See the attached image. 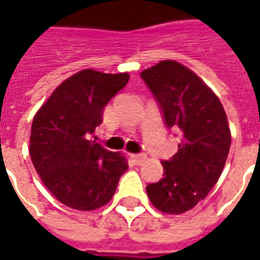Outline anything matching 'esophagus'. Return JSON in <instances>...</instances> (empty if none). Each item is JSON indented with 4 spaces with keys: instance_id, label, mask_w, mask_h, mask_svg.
<instances>
[{
    "instance_id": "esophagus-1",
    "label": "esophagus",
    "mask_w": 260,
    "mask_h": 260,
    "mask_svg": "<svg viewBox=\"0 0 260 260\" xmlns=\"http://www.w3.org/2000/svg\"><path fill=\"white\" fill-rule=\"evenodd\" d=\"M132 158H133L136 164H141V162L147 160V155L146 154H132Z\"/></svg>"
}]
</instances>
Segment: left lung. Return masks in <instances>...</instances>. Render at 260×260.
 <instances>
[{"mask_svg":"<svg viewBox=\"0 0 260 260\" xmlns=\"http://www.w3.org/2000/svg\"><path fill=\"white\" fill-rule=\"evenodd\" d=\"M140 76L167 128L181 133L178 151L161 162L162 178L147 185L155 208L178 215L194 208L219 180L231 147L228 119L215 93L175 60H161Z\"/></svg>","mask_w":260,"mask_h":260,"instance_id":"8db88e82","label":"left lung"}]
</instances>
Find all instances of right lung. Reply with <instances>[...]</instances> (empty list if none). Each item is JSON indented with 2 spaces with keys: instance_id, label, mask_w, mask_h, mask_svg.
<instances>
[{
  "instance_id": "1",
  "label": "right lung",
  "mask_w": 260,
  "mask_h": 260,
  "mask_svg": "<svg viewBox=\"0 0 260 260\" xmlns=\"http://www.w3.org/2000/svg\"><path fill=\"white\" fill-rule=\"evenodd\" d=\"M128 78V73L80 71L62 82L34 117L32 164L66 207L92 211L106 205L128 168L121 154L92 140L103 109Z\"/></svg>"
}]
</instances>
